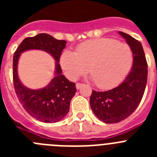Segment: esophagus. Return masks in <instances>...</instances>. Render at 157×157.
Masks as SVG:
<instances>
[{"label":"esophagus","instance_id":"obj_1","mask_svg":"<svg viewBox=\"0 0 157 157\" xmlns=\"http://www.w3.org/2000/svg\"><path fill=\"white\" fill-rule=\"evenodd\" d=\"M83 86L82 83H79V82H77L76 83V89H78V90H79L80 88H81L82 86Z\"/></svg>","mask_w":157,"mask_h":157}]
</instances>
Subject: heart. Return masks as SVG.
<instances>
[{
	"label": "heart",
	"instance_id": "b5f03b06",
	"mask_svg": "<svg viewBox=\"0 0 157 157\" xmlns=\"http://www.w3.org/2000/svg\"><path fill=\"white\" fill-rule=\"evenodd\" d=\"M133 52L127 43L108 37L82 43L75 52L66 49L60 65L67 77L75 80L87 71L96 86L109 88L126 77L133 64Z\"/></svg>",
	"mask_w": 157,
	"mask_h": 157
}]
</instances>
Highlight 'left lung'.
<instances>
[{
  "label": "left lung",
  "mask_w": 157,
  "mask_h": 157,
  "mask_svg": "<svg viewBox=\"0 0 157 157\" xmlns=\"http://www.w3.org/2000/svg\"><path fill=\"white\" fill-rule=\"evenodd\" d=\"M133 52L132 69L118 86L110 90H93L90 99L92 111L105 123H116L127 119L141 102L148 77V64L141 42L120 31Z\"/></svg>",
  "instance_id": "left-lung-1"
}]
</instances>
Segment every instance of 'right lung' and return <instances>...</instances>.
<instances>
[{
    "mask_svg": "<svg viewBox=\"0 0 157 157\" xmlns=\"http://www.w3.org/2000/svg\"><path fill=\"white\" fill-rule=\"evenodd\" d=\"M64 40L55 39L48 34H39L26 37L19 45L13 56V83L19 102L29 114L43 123H56L67 114L70 102L76 93L75 83L62 75L59 58L66 46ZM39 49L48 52L55 59V76L44 88L31 90L24 87L17 77V65L22 52Z\"/></svg>",
    "mask_w": 157,
    "mask_h": 157,
    "instance_id": "add662e5",
    "label": "right lung"
}]
</instances>
